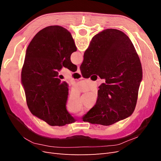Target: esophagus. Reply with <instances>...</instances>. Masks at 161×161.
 Wrapping results in <instances>:
<instances>
[{"label":"esophagus","instance_id":"34e87169","mask_svg":"<svg viewBox=\"0 0 161 161\" xmlns=\"http://www.w3.org/2000/svg\"><path fill=\"white\" fill-rule=\"evenodd\" d=\"M76 72L77 73H79V74H80V67L79 66H78V68H77V70H76Z\"/></svg>","mask_w":161,"mask_h":161}]
</instances>
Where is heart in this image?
Wrapping results in <instances>:
<instances>
[{"label": "heart", "mask_w": 161, "mask_h": 161, "mask_svg": "<svg viewBox=\"0 0 161 161\" xmlns=\"http://www.w3.org/2000/svg\"><path fill=\"white\" fill-rule=\"evenodd\" d=\"M80 111V110H72V111H70V113L73 114H76L79 113V112Z\"/></svg>", "instance_id": "obj_1"}]
</instances>
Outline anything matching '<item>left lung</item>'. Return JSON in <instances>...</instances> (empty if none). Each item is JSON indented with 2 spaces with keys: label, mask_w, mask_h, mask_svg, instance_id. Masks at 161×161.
<instances>
[{
  "label": "left lung",
  "mask_w": 161,
  "mask_h": 161,
  "mask_svg": "<svg viewBox=\"0 0 161 161\" xmlns=\"http://www.w3.org/2000/svg\"><path fill=\"white\" fill-rule=\"evenodd\" d=\"M76 47L71 33L58 25L39 31L29 44L21 71V83L31 113L52 126L75 122L67 111L69 85L58 78L62 66L77 70L70 60Z\"/></svg>",
  "instance_id": "left-lung-1"
}]
</instances>
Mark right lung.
I'll return each instance as SVG.
<instances>
[{
    "label": "right lung",
    "instance_id": "1",
    "mask_svg": "<svg viewBox=\"0 0 161 161\" xmlns=\"http://www.w3.org/2000/svg\"><path fill=\"white\" fill-rule=\"evenodd\" d=\"M83 77L96 74L99 86L95 105L83 118L92 124L110 125L128 118L135 109L142 69L132 42L125 34L107 29L92 38L80 67Z\"/></svg>",
    "mask_w": 161,
    "mask_h": 161
}]
</instances>
